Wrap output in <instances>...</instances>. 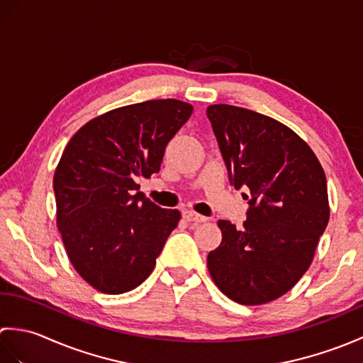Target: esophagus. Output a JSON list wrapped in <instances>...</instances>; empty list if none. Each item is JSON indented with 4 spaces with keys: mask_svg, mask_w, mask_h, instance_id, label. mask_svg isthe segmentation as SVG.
Returning <instances> with one entry per match:
<instances>
[{
    "mask_svg": "<svg viewBox=\"0 0 363 363\" xmlns=\"http://www.w3.org/2000/svg\"><path fill=\"white\" fill-rule=\"evenodd\" d=\"M182 217L186 218L187 221H195V223H204V221H207L206 217H203V215H199V213H196L194 211H184L182 212Z\"/></svg>",
    "mask_w": 363,
    "mask_h": 363,
    "instance_id": "esophagus-1",
    "label": "esophagus"
}]
</instances>
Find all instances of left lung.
Masks as SVG:
<instances>
[{
  "instance_id": "8db88e82",
  "label": "left lung",
  "mask_w": 363,
  "mask_h": 363,
  "mask_svg": "<svg viewBox=\"0 0 363 363\" xmlns=\"http://www.w3.org/2000/svg\"><path fill=\"white\" fill-rule=\"evenodd\" d=\"M206 113L230 186L250 190L243 228L218 221L223 238L207 268L235 303L265 304L311 265L329 221L326 176L309 145L282 123L229 104Z\"/></svg>"
}]
</instances>
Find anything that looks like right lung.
Returning <instances> with one entry per match:
<instances>
[{"label":"right lung","instance_id":"1","mask_svg":"<svg viewBox=\"0 0 363 363\" xmlns=\"http://www.w3.org/2000/svg\"><path fill=\"white\" fill-rule=\"evenodd\" d=\"M194 107L152 99L107 112L76 133L54 173L57 228L76 272L111 295L151 274L179 211L146 199L137 181L159 173Z\"/></svg>","mask_w":363,"mask_h":363}]
</instances>
